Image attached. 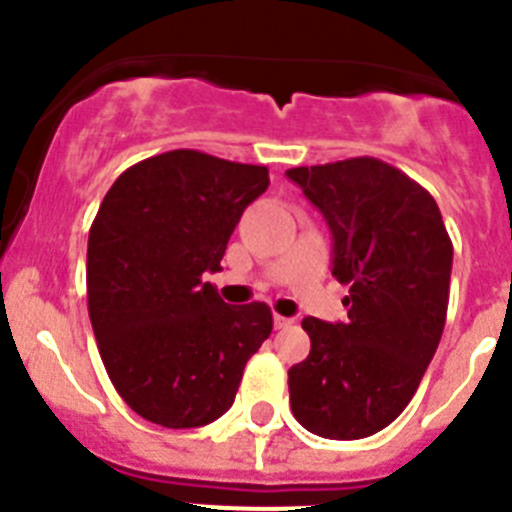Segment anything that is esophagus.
<instances>
[{
    "instance_id": "1",
    "label": "esophagus",
    "mask_w": 512,
    "mask_h": 512,
    "mask_svg": "<svg viewBox=\"0 0 512 512\" xmlns=\"http://www.w3.org/2000/svg\"><path fill=\"white\" fill-rule=\"evenodd\" d=\"M292 323H295L292 318H284V315H274V328H289Z\"/></svg>"
}]
</instances>
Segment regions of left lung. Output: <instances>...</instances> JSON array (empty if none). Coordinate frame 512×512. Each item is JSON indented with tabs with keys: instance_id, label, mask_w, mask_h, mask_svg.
I'll list each match as a JSON object with an SVG mask.
<instances>
[{
	"instance_id": "1",
	"label": "left lung",
	"mask_w": 512,
	"mask_h": 512,
	"mask_svg": "<svg viewBox=\"0 0 512 512\" xmlns=\"http://www.w3.org/2000/svg\"><path fill=\"white\" fill-rule=\"evenodd\" d=\"M287 176L323 212L346 323L305 318L310 356L289 369L307 431L354 441L408 408L441 341L454 246L436 200L379 158L297 166Z\"/></svg>"
}]
</instances>
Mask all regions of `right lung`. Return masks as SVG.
<instances>
[{"label":"right lung","instance_id":"add662e5","mask_svg":"<svg viewBox=\"0 0 512 512\" xmlns=\"http://www.w3.org/2000/svg\"><path fill=\"white\" fill-rule=\"evenodd\" d=\"M266 187V166L182 148L130 166L104 194L89 230V320L104 369L140 418L200 428L233 405L274 320L264 302L225 305L202 277L220 271Z\"/></svg>","mask_w":512,"mask_h":512}]
</instances>
